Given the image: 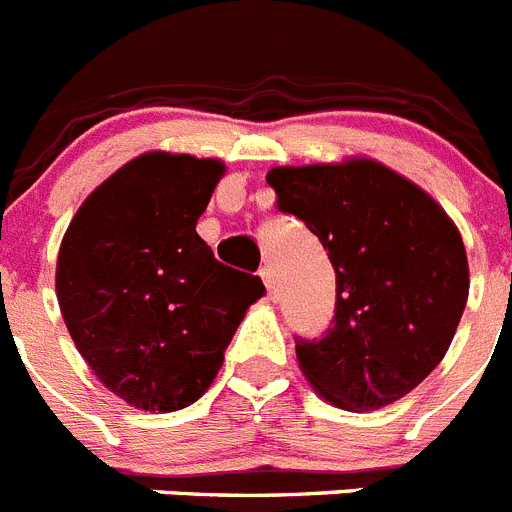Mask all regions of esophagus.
I'll list each match as a JSON object with an SVG mask.
<instances>
[{
    "label": "esophagus",
    "instance_id": "1",
    "mask_svg": "<svg viewBox=\"0 0 512 512\" xmlns=\"http://www.w3.org/2000/svg\"><path fill=\"white\" fill-rule=\"evenodd\" d=\"M261 279H264L266 289H269L271 294H276V274L271 266H264V269H261Z\"/></svg>",
    "mask_w": 512,
    "mask_h": 512
}]
</instances>
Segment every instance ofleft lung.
<instances>
[{
	"label": "left lung",
	"instance_id": "left-lung-1",
	"mask_svg": "<svg viewBox=\"0 0 512 512\" xmlns=\"http://www.w3.org/2000/svg\"><path fill=\"white\" fill-rule=\"evenodd\" d=\"M276 208L302 220L335 269V317L297 337L307 381L340 409L373 411L442 363L470 271L449 215L414 182L370 159L274 167Z\"/></svg>",
	"mask_w": 512,
	"mask_h": 512
}]
</instances>
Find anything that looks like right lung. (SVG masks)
<instances>
[{
  "mask_svg": "<svg viewBox=\"0 0 512 512\" xmlns=\"http://www.w3.org/2000/svg\"><path fill=\"white\" fill-rule=\"evenodd\" d=\"M220 175L215 159L142 154L91 192L60 243L55 292L75 348L137 409L198 401L266 292L195 231Z\"/></svg>",
  "mask_w": 512,
  "mask_h": 512,
  "instance_id": "1",
  "label": "right lung"
}]
</instances>
